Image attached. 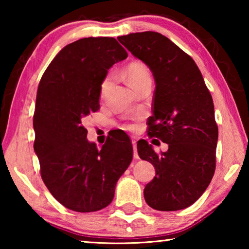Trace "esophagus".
Masks as SVG:
<instances>
[{"instance_id":"1","label":"esophagus","mask_w":249,"mask_h":249,"mask_svg":"<svg viewBox=\"0 0 249 249\" xmlns=\"http://www.w3.org/2000/svg\"><path fill=\"white\" fill-rule=\"evenodd\" d=\"M132 144H133V148H134V158L135 159H138L140 158V156H138V153H137V142L136 141H132Z\"/></svg>"}]
</instances>
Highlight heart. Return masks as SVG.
Segmentation results:
<instances>
[{
    "mask_svg": "<svg viewBox=\"0 0 249 249\" xmlns=\"http://www.w3.org/2000/svg\"><path fill=\"white\" fill-rule=\"evenodd\" d=\"M125 75L128 80V83L134 88V89H136V88L144 82L145 80L150 79L148 68L141 61L129 62L125 68ZM109 83H111V75L108 74L105 77L102 82V86H101V92H102V93H104L105 90L107 89ZM126 127L129 130H135L136 129V125L128 124Z\"/></svg>",
    "mask_w": 249,
    "mask_h": 249,
    "instance_id": "1",
    "label": "heart"
}]
</instances>
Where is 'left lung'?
I'll return each instance as SVG.
<instances>
[{
	"label": "left lung",
	"instance_id": "obj_1",
	"mask_svg": "<svg viewBox=\"0 0 249 249\" xmlns=\"http://www.w3.org/2000/svg\"><path fill=\"white\" fill-rule=\"evenodd\" d=\"M117 39L154 74L148 136L169 145L157 154L146 141L137 144L140 157L156 170L144 189L145 200L158 211L188 208L203 195L215 171L218 128L212 95L195 60L166 36L142 32Z\"/></svg>",
	"mask_w": 249,
	"mask_h": 249
}]
</instances>
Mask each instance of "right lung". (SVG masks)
<instances>
[{"label":"right lung","instance_id":"obj_1","mask_svg":"<svg viewBox=\"0 0 249 249\" xmlns=\"http://www.w3.org/2000/svg\"><path fill=\"white\" fill-rule=\"evenodd\" d=\"M126 57L112 37L79 39L58 53L38 84L33 124L41 179L59 203L75 212L111 203L117 180L132 162V145L107 136L99 150L82 124L100 108L107 70Z\"/></svg>","mask_w":249,"mask_h":249}]
</instances>
